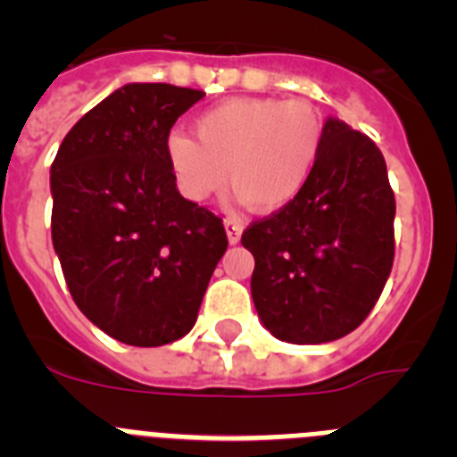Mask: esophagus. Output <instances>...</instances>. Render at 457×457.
Listing matches in <instances>:
<instances>
[{
	"label": "esophagus",
	"instance_id": "obj_1",
	"mask_svg": "<svg viewBox=\"0 0 457 457\" xmlns=\"http://www.w3.org/2000/svg\"><path fill=\"white\" fill-rule=\"evenodd\" d=\"M224 226H226V236H228V242H231V245L240 242V236H242V228H245V224H242L237 217H226Z\"/></svg>",
	"mask_w": 457,
	"mask_h": 457
}]
</instances>
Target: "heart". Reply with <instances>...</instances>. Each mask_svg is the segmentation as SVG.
Segmentation results:
<instances>
[{
    "mask_svg": "<svg viewBox=\"0 0 457 457\" xmlns=\"http://www.w3.org/2000/svg\"><path fill=\"white\" fill-rule=\"evenodd\" d=\"M194 136L167 137L169 167L189 201L228 183L261 212L293 204L313 176L325 125L309 100L231 98L194 120Z\"/></svg>",
    "mask_w": 457,
    "mask_h": 457,
    "instance_id": "heart-1",
    "label": "heart"
}]
</instances>
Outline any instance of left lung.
<instances>
[{
  "label": "left lung",
  "instance_id": "8db88e82",
  "mask_svg": "<svg viewBox=\"0 0 457 457\" xmlns=\"http://www.w3.org/2000/svg\"><path fill=\"white\" fill-rule=\"evenodd\" d=\"M395 199L385 157L364 132L327 119L313 176L293 204L242 233L252 297L270 332L327 343L354 332L394 265Z\"/></svg>",
  "mask_w": 457,
  "mask_h": 457
}]
</instances>
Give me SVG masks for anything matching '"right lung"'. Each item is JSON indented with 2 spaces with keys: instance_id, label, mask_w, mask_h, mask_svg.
I'll use <instances>...</instances> for the list:
<instances>
[{
  "instance_id": "obj_1",
  "label": "right lung",
  "mask_w": 457,
  "mask_h": 457,
  "mask_svg": "<svg viewBox=\"0 0 457 457\" xmlns=\"http://www.w3.org/2000/svg\"><path fill=\"white\" fill-rule=\"evenodd\" d=\"M204 96L125 84L72 125L52 162V242L68 290L128 345L183 338L228 247L221 217L180 196L167 157L173 123Z\"/></svg>"
}]
</instances>
